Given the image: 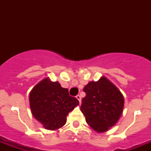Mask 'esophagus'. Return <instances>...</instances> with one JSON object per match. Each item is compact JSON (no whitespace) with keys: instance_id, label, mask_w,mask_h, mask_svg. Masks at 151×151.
<instances>
[{"instance_id":"34e87169","label":"esophagus","mask_w":151,"mask_h":151,"mask_svg":"<svg viewBox=\"0 0 151 151\" xmlns=\"http://www.w3.org/2000/svg\"><path fill=\"white\" fill-rule=\"evenodd\" d=\"M76 98H77V99H78V100H79V102H80V103H81V96L80 95H77V96H76Z\"/></svg>"}]
</instances>
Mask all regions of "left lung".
Masks as SVG:
<instances>
[{"instance_id":"obj_1","label":"left lung","mask_w":151,"mask_h":151,"mask_svg":"<svg viewBox=\"0 0 151 151\" xmlns=\"http://www.w3.org/2000/svg\"><path fill=\"white\" fill-rule=\"evenodd\" d=\"M81 110L89 126L97 132L107 131L119 120L124 107V97L117 88L103 77L90 81L84 88Z\"/></svg>"}]
</instances>
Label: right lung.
Segmentation results:
<instances>
[{"instance_id":"right-lung-1","label":"right lung","mask_w":151,"mask_h":151,"mask_svg":"<svg viewBox=\"0 0 151 151\" xmlns=\"http://www.w3.org/2000/svg\"><path fill=\"white\" fill-rule=\"evenodd\" d=\"M79 104L68 89L62 88L58 81L45 78L29 93V105L34 117L48 130H55L66 124V116Z\"/></svg>"}]
</instances>
